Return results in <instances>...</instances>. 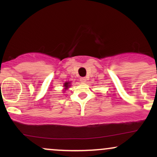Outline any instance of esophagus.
<instances>
[{"mask_svg": "<svg viewBox=\"0 0 157 157\" xmlns=\"http://www.w3.org/2000/svg\"><path fill=\"white\" fill-rule=\"evenodd\" d=\"M80 82H82V83H85V82H86V77H82V78L80 79Z\"/></svg>", "mask_w": 157, "mask_h": 157, "instance_id": "1", "label": "esophagus"}]
</instances>
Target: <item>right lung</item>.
Wrapping results in <instances>:
<instances>
[{
	"label": "right lung",
	"instance_id": "right-lung-1",
	"mask_svg": "<svg viewBox=\"0 0 157 157\" xmlns=\"http://www.w3.org/2000/svg\"><path fill=\"white\" fill-rule=\"evenodd\" d=\"M71 82H69V81H66V82H64V83H63V91H65L66 90H67L68 88H70V86H71Z\"/></svg>",
	"mask_w": 157,
	"mask_h": 157
}]
</instances>
